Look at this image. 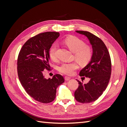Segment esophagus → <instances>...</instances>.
Segmentation results:
<instances>
[{
	"label": "esophagus",
	"mask_w": 127,
	"mask_h": 127,
	"mask_svg": "<svg viewBox=\"0 0 127 127\" xmlns=\"http://www.w3.org/2000/svg\"><path fill=\"white\" fill-rule=\"evenodd\" d=\"M70 79V77H69L68 76H65L64 77V79L65 80H66V81H68V80H69V79Z\"/></svg>",
	"instance_id": "34e87169"
}]
</instances>
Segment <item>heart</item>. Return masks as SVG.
Listing matches in <instances>:
<instances>
[{
	"instance_id": "heart-1",
	"label": "heart",
	"mask_w": 127,
	"mask_h": 127,
	"mask_svg": "<svg viewBox=\"0 0 127 127\" xmlns=\"http://www.w3.org/2000/svg\"><path fill=\"white\" fill-rule=\"evenodd\" d=\"M64 43L70 50L74 52V56L77 61L82 66H85L90 62L93 55L92 49L90 45L85 44L82 40L78 37L70 36L64 40ZM57 44H53L49 50V56L52 60H56L57 59ZM79 68L77 62L69 63H64L59 67V71L68 76H71L74 74L75 70Z\"/></svg>"
}]
</instances>
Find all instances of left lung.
Returning a JSON list of instances; mask_svg holds the SVG:
<instances>
[{
  "label": "left lung",
  "instance_id": "1",
  "mask_svg": "<svg viewBox=\"0 0 127 127\" xmlns=\"http://www.w3.org/2000/svg\"><path fill=\"white\" fill-rule=\"evenodd\" d=\"M85 35L93 48V55L90 63L80 70L79 76L90 79L83 84L79 81V86L75 92V98L82 103H89L96 100L105 90L111 74V58L105 44L99 37L89 32L76 31ZM85 78V77H83Z\"/></svg>",
  "mask_w": 127,
  "mask_h": 127
}]
</instances>
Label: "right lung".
<instances>
[{"label":"right lung","mask_w":127,"mask_h":127,"mask_svg":"<svg viewBox=\"0 0 127 127\" xmlns=\"http://www.w3.org/2000/svg\"><path fill=\"white\" fill-rule=\"evenodd\" d=\"M60 35L59 32H47L30 38L23 45L17 59V73L26 92L35 100L49 103L56 97V90L64 80L56 74L46 79L44 70H50L49 50Z\"/></svg>","instance_id":"add662e5"}]
</instances>
